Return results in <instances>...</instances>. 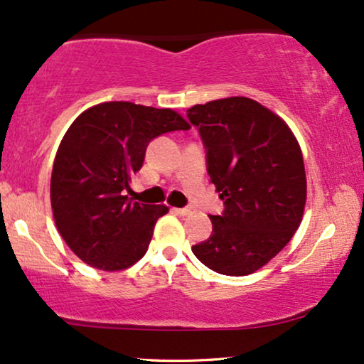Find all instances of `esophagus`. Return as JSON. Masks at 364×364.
Returning <instances> with one entry per match:
<instances>
[{"label": "esophagus", "mask_w": 364, "mask_h": 364, "mask_svg": "<svg viewBox=\"0 0 364 364\" xmlns=\"http://www.w3.org/2000/svg\"><path fill=\"white\" fill-rule=\"evenodd\" d=\"M173 211L179 216H188L193 213V208H173Z\"/></svg>", "instance_id": "esophagus-1"}]
</instances>
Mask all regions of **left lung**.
Returning <instances> with one entry per match:
<instances>
[{"label":"left lung","mask_w":364,"mask_h":364,"mask_svg":"<svg viewBox=\"0 0 364 364\" xmlns=\"http://www.w3.org/2000/svg\"><path fill=\"white\" fill-rule=\"evenodd\" d=\"M188 119L206 148L211 183L225 203L213 232L193 245L223 275L254 274L291 242L304 215L307 181L301 146L282 117L254 99L196 104Z\"/></svg>","instance_id":"left-lung-1"}]
</instances>
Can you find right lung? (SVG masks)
<instances>
[{
  "mask_svg": "<svg viewBox=\"0 0 364 364\" xmlns=\"http://www.w3.org/2000/svg\"><path fill=\"white\" fill-rule=\"evenodd\" d=\"M191 126L173 109L102 102L84 110L60 142L50 201L58 233L87 265L116 272L148 252L169 208L124 195L154 137Z\"/></svg>",
  "mask_w": 364,
  "mask_h": 364,
  "instance_id": "right-lung-1",
  "label": "right lung"
}]
</instances>
